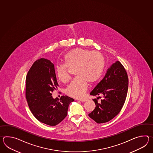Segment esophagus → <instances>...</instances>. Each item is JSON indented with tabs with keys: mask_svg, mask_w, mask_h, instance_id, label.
Listing matches in <instances>:
<instances>
[{
	"mask_svg": "<svg viewBox=\"0 0 153 153\" xmlns=\"http://www.w3.org/2000/svg\"><path fill=\"white\" fill-rule=\"evenodd\" d=\"M77 100H78L82 102H85V101H87V99H77Z\"/></svg>",
	"mask_w": 153,
	"mask_h": 153,
	"instance_id": "esophagus-1",
	"label": "esophagus"
}]
</instances>
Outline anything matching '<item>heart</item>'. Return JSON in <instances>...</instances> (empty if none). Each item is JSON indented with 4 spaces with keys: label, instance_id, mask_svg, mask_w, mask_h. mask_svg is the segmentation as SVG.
<instances>
[{
    "label": "heart",
    "instance_id": "obj_1",
    "mask_svg": "<svg viewBox=\"0 0 153 153\" xmlns=\"http://www.w3.org/2000/svg\"><path fill=\"white\" fill-rule=\"evenodd\" d=\"M65 65H58L55 68L58 79L66 83L70 79L68 67L76 68L77 77L68 85L66 93L74 98H81L87 92L88 83L94 84L101 78L105 68V58L99 51L76 48L68 52L64 58Z\"/></svg>",
    "mask_w": 153,
    "mask_h": 153
}]
</instances>
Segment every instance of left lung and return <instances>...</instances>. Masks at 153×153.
Masks as SVG:
<instances>
[{"label":"left lung","instance_id":"8db88e82","mask_svg":"<svg viewBox=\"0 0 153 153\" xmlns=\"http://www.w3.org/2000/svg\"><path fill=\"white\" fill-rule=\"evenodd\" d=\"M128 87L126 70L120 61H116L107 70L104 77L90 93L97 98L93 99L96 106L89 116L98 123L108 122L115 117L125 103ZM100 96L103 98L98 102L97 99Z\"/></svg>","mask_w":153,"mask_h":153}]
</instances>
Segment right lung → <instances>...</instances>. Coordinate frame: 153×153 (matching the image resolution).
I'll list each match as a JSON object with an SVG mask.
<instances>
[{"mask_svg": "<svg viewBox=\"0 0 153 153\" xmlns=\"http://www.w3.org/2000/svg\"><path fill=\"white\" fill-rule=\"evenodd\" d=\"M58 86L54 64L44 58L35 61L26 76V98L34 117L49 126L57 125L66 117L74 100L66 95L53 98L51 93Z\"/></svg>", "mask_w": 153, "mask_h": 153, "instance_id": "add662e5", "label": "right lung"}]
</instances>
